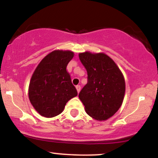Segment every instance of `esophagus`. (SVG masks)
I'll return each instance as SVG.
<instances>
[{
  "label": "esophagus",
  "mask_w": 158,
  "mask_h": 158,
  "mask_svg": "<svg viewBox=\"0 0 158 158\" xmlns=\"http://www.w3.org/2000/svg\"><path fill=\"white\" fill-rule=\"evenodd\" d=\"M76 88H77L78 93H79V91L81 90V86H80V85H77V86H76Z\"/></svg>",
  "instance_id": "esophagus-1"
}]
</instances>
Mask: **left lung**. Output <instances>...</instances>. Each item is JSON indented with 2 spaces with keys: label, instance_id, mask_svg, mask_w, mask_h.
I'll use <instances>...</instances> for the list:
<instances>
[{
  "label": "left lung",
  "instance_id": "1",
  "mask_svg": "<svg viewBox=\"0 0 158 158\" xmlns=\"http://www.w3.org/2000/svg\"><path fill=\"white\" fill-rule=\"evenodd\" d=\"M79 59L88 73V83L79 97L85 111L97 120H106L114 115L122 105L126 84L122 72L106 54L85 52Z\"/></svg>",
  "mask_w": 158,
  "mask_h": 158
}]
</instances>
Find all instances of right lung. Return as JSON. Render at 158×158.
I'll use <instances>...</instances> for the list:
<instances>
[{
	"mask_svg": "<svg viewBox=\"0 0 158 158\" xmlns=\"http://www.w3.org/2000/svg\"><path fill=\"white\" fill-rule=\"evenodd\" d=\"M73 55L69 50H54L41 61L32 74L29 99L36 111L43 117L59 115L66 103L77 96V90L66 70Z\"/></svg>",
	"mask_w": 158,
	"mask_h": 158,
	"instance_id": "right-lung-1",
	"label": "right lung"
}]
</instances>
